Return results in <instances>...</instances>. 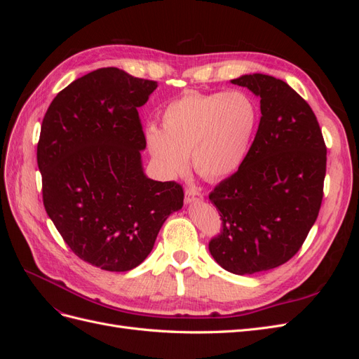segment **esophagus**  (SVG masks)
<instances>
[{"instance_id": "1", "label": "esophagus", "mask_w": 359, "mask_h": 359, "mask_svg": "<svg viewBox=\"0 0 359 359\" xmlns=\"http://www.w3.org/2000/svg\"><path fill=\"white\" fill-rule=\"evenodd\" d=\"M203 199V193L198 187H190L186 190V203L199 202Z\"/></svg>"}]
</instances>
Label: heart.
Segmentation results:
<instances>
[{
    "instance_id": "obj_1",
    "label": "heart",
    "mask_w": 359,
    "mask_h": 359,
    "mask_svg": "<svg viewBox=\"0 0 359 359\" xmlns=\"http://www.w3.org/2000/svg\"><path fill=\"white\" fill-rule=\"evenodd\" d=\"M256 102L243 91H187L160 114L161 130H145L147 145L169 177L186 172L189 154L205 180H222L243 166L259 126Z\"/></svg>"
}]
</instances>
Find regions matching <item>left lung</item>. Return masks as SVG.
<instances>
[{
    "label": "left lung",
    "mask_w": 359,
    "mask_h": 359,
    "mask_svg": "<svg viewBox=\"0 0 359 359\" xmlns=\"http://www.w3.org/2000/svg\"><path fill=\"white\" fill-rule=\"evenodd\" d=\"M260 97V123L243 166L210 193L220 233L215 262L250 276L286 264L316 222L327 145L309 103L281 79L253 73L231 81Z\"/></svg>",
    "instance_id": "left-lung-1"
}]
</instances>
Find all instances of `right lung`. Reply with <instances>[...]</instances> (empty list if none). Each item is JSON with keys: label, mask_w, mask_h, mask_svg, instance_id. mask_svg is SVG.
Wrapping results in <instances>:
<instances>
[{"label": "right lung", "mask_w": 359, "mask_h": 359, "mask_svg": "<svg viewBox=\"0 0 359 359\" xmlns=\"http://www.w3.org/2000/svg\"><path fill=\"white\" fill-rule=\"evenodd\" d=\"M157 88L116 67L73 81L49 104L37 144L43 205L85 262L124 273L140 265L168 217L182 208L175 181L149 180L137 107Z\"/></svg>", "instance_id": "1"}]
</instances>
